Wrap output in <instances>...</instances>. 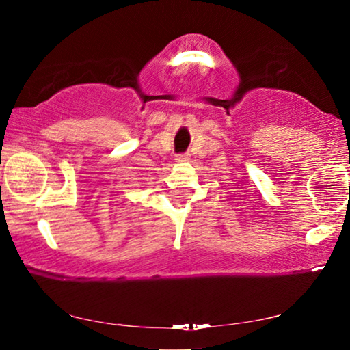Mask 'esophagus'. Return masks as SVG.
Wrapping results in <instances>:
<instances>
[{
  "label": "esophagus",
  "instance_id": "1",
  "mask_svg": "<svg viewBox=\"0 0 350 350\" xmlns=\"http://www.w3.org/2000/svg\"><path fill=\"white\" fill-rule=\"evenodd\" d=\"M188 157H189V154H188V152H182V154H177V156H176V161H177V162H185Z\"/></svg>",
  "mask_w": 350,
  "mask_h": 350
}]
</instances>
